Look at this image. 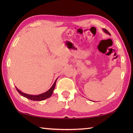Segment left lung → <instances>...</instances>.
Here are the masks:
<instances>
[{
  "label": "left lung",
  "instance_id": "left-lung-1",
  "mask_svg": "<svg viewBox=\"0 0 133 133\" xmlns=\"http://www.w3.org/2000/svg\"><path fill=\"white\" fill-rule=\"evenodd\" d=\"M103 30V32H105L106 34H108V35H110V34L109 32V31H107L106 29H102Z\"/></svg>",
  "mask_w": 133,
  "mask_h": 133
}]
</instances>
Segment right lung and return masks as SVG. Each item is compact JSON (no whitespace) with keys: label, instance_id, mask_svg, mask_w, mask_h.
<instances>
[{"label":"right lung","instance_id":"add662e5","mask_svg":"<svg viewBox=\"0 0 133 133\" xmlns=\"http://www.w3.org/2000/svg\"><path fill=\"white\" fill-rule=\"evenodd\" d=\"M57 79H58V78L56 79V80L54 82V84H52V86H51V88L49 90H47L46 92H45L44 93H42V94H39V95L27 94H26V93L23 92H22L21 91H20V90L18 88H17L16 87H16V89L17 90V91H18V92L22 96H23V97L26 98L27 99H29L32 100V101H43L44 99H46L50 98L51 96L52 95L54 90V89H55V84H56V81H57Z\"/></svg>","mask_w":133,"mask_h":133}]
</instances>
